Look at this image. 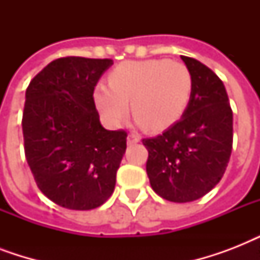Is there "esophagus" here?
Listing matches in <instances>:
<instances>
[{
  "label": "esophagus",
  "mask_w": 260,
  "mask_h": 260,
  "mask_svg": "<svg viewBox=\"0 0 260 260\" xmlns=\"http://www.w3.org/2000/svg\"><path fill=\"white\" fill-rule=\"evenodd\" d=\"M139 140H140L139 136H136V135L134 134H129L128 135V138H126V143H128V144H136V143H139Z\"/></svg>",
  "instance_id": "34e87169"
}]
</instances>
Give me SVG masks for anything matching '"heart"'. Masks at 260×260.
<instances>
[{
  "label": "heart",
  "mask_w": 260,
  "mask_h": 260,
  "mask_svg": "<svg viewBox=\"0 0 260 260\" xmlns=\"http://www.w3.org/2000/svg\"><path fill=\"white\" fill-rule=\"evenodd\" d=\"M193 90L190 70L167 59L120 63L109 74V85L100 83L94 97L101 114L118 125L131 112L148 131L171 126L185 112Z\"/></svg>",
  "instance_id": "b5f03b06"
}]
</instances>
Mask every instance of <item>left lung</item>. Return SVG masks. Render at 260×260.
Listing matches in <instances>:
<instances>
[{
  "label": "left lung",
  "instance_id": "obj_1",
  "mask_svg": "<svg viewBox=\"0 0 260 260\" xmlns=\"http://www.w3.org/2000/svg\"><path fill=\"white\" fill-rule=\"evenodd\" d=\"M193 90L181 120L162 135L143 139L151 187L171 202L204 197L217 185L230 162L234 116L224 83L197 59L181 56Z\"/></svg>",
  "mask_w": 260,
  "mask_h": 260
}]
</instances>
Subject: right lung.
<instances>
[{"label": "right lung", "instance_id": "obj_1", "mask_svg": "<svg viewBox=\"0 0 260 260\" xmlns=\"http://www.w3.org/2000/svg\"><path fill=\"white\" fill-rule=\"evenodd\" d=\"M112 59L66 56L52 60L25 93L22 135L38 187L59 206L90 210L112 196L126 132L100 122L94 87Z\"/></svg>", "mask_w": 260, "mask_h": 260}]
</instances>
